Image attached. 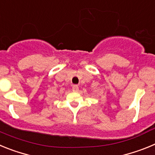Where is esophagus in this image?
Wrapping results in <instances>:
<instances>
[{
  "label": "esophagus",
  "mask_w": 155,
  "mask_h": 155,
  "mask_svg": "<svg viewBox=\"0 0 155 155\" xmlns=\"http://www.w3.org/2000/svg\"><path fill=\"white\" fill-rule=\"evenodd\" d=\"M72 90H73V91H78L79 90L78 85H77V84L73 85V87H72Z\"/></svg>",
  "instance_id": "obj_1"
}]
</instances>
